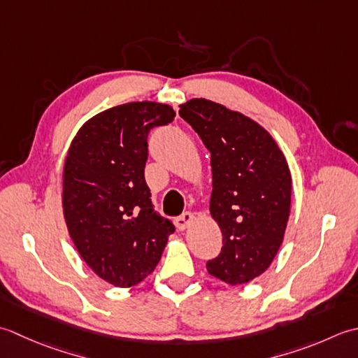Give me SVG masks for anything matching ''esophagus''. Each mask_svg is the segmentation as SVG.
Returning <instances> with one entry per match:
<instances>
[{"instance_id":"obj_1","label":"esophagus","mask_w":358,"mask_h":358,"mask_svg":"<svg viewBox=\"0 0 358 358\" xmlns=\"http://www.w3.org/2000/svg\"><path fill=\"white\" fill-rule=\"evenodd\" d=\"M194 221V215L189 213V211H185V213H182L180 216L176 217V221H174V224H176L178 230H185L189 224H192Z\"/></svg>"}]
</instances>
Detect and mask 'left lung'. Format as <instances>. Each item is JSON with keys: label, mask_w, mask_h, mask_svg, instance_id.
<instances>
[{"label": "left lung", "mask_w": 358, "mask_h": 358, "mask_svg": "<svg viewBox=\"0 0 358 358\" xmlns=\"http://www.w3.org/2000/svg\"><path fill=\"white\" fill-rule=\"evenodd\" d=\"M179 115L211 155L210 213L222 249L207 271L231 286L249 282L267 271L282 244L292 194L287 160L259 123L224 105L192 99Z\"/></svg>", "instance_id": "obj_1"}]
</instances>
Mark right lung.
I'll list each match as a JSON object with an SVG mask.
<instances>
[{"label":"right lung","mask_w":358,"mask_h":358,"mask_svg":"<svg viewBox=\"0 0 358 358\" xmlns=\"http://www.w3.org/2000/svg\"><path fill=\"white\" fill-rule=\"evenodd\" d=\"M176 113L131 101L94 115L78 129L63 170V215L72 243L94 273L131 287L155 272L174 231L152 208L145 182L148 134Z\"/></svg>","instance_id":"right-lung-1"}]
</instances>
